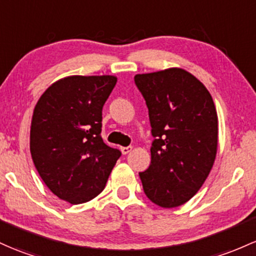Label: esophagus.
<instances>
[{"label":"esophagus","instance_id":"obj_1","mask_svg":"<svg viewBox=\"0 0 256 256\" xmlns=\"http://www.w3.org/2000/svg\"><path fill=\"white\" fill-rule=\"evenodd\" d=\"M120 150H122V154H128V153H130L131 150H132V147H131V146H128V147H122Z\"/></svg>","mask_w":256,"mask_h":256}]
</instances>
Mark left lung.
<instances>
[{"label":"left lung","instance_id":"obj_1","mask_svg":"<svg viewBox=\"0 0 256 256\" xmlns=\"http://www.w3.org/2000/svg\"><path fill=\"white\" fill-rule=\"evenodd\" d=\"M134 84L148 108L150 165L140 172L146 196L175 208L204 184L218 150V114L206 86L184 69L137 74Z\"/></svg>","mask_w":256,"mask_h":256}]
</instances>
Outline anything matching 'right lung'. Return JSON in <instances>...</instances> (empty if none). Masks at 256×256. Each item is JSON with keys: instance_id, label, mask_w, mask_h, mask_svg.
Instances as JSON below:
<instances>
[{"instance_id": "obj_1", "label": "right lung", "mask_w": 256, "mask_h": 256, "mask_svg": "<svg viewBox=\"0 0 256 256\" xmlns=\"http://www.w3.org/2000/svg\"><path fill=\"white\" fill-rule=\"evenodd\" d=\"M116 78L68 76L50 85L34 109L30 152L42 181L70 204L104 190L122 152L103 142L102 109Z\"/></svg>"}]
</instances>
